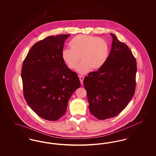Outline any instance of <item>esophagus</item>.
<instances>
[{"mask_svg": "<svg viewBox=\"0 0 156 156\" xmlns=\"http://www.w3.org/2000/svg\"><path fill=\"white\" fill-rule=\"evenodd\" d=\"M79 78H80V80L81 85H83V81L84 77H83V76H79Z\"/></svg>", "mask_w": 156, "mask_h": 156, "instance_id": "34e87169", "label": "esophagus"}]
</instances>
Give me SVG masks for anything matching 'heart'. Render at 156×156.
<instances>
[{
    "instance_id": "obj_1",
    "label": "heart",
    "mask_w": 156,
    "mask_h": 156,
    "mask_svg": "<svg viewBox=\"0 0 156 156\" xmlns=\"http://www.w3.org/2000/svg\"><path fill=\"white\" fill-rule=\"evenodd\" d=\"M71 49L62 51V58L67 67L74 69L78 63L76 71L85 74L92 70H98L104 66L109 58L110 48L108 41L102 38L80 34L69 43Z\"/></svg>"
}]
</instances>
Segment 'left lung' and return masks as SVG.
I'll list each match as a JSON object with an SVG mask.
<instances>
[{
	"instance_id": "1",
	"label": "left lung",
	"mask_w": 156,
	"mask_h": 156,
	"mask_svg": "<svg viewBox=\"0 0 156 156\" xmlns=\"http://www.w3.org/2000/svg\"><path fill=\"white\" fill-rule=\"evenodd\" d=\"M111 52L101 69L83 80L90 113L99 120L116 116L133 97L137 64L128 46L113 33Z\"/></svg>"
}]
</instances>
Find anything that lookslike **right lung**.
<instances>
[{
    "label": "right lung",
    "instance_id": "right-lung-1",
    "mask_svg": "<svg viewBox=\"0 0 156 156\" xmlns=\"http://www.w3.org/2000/svg\"><path fill=\"white\" fill-rule=\"evenodd\" d=\"M69 36H51L35 43L23 63L24 99L38 116L47 120H57L66 114L69 98L81 86L78 75L62 58Z\"/></svg>",
    "mask_w": 156,
    "mask_h": 156
}]
</instances>
